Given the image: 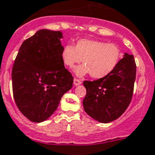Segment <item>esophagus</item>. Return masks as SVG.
<instances>
[{"mask_svg":"<svg viewBox=\"0 0 155 155\" xmlns=\"http://www.w3.org/2000/svg\"><path fill=\"white\" fill-rule=\"evenodd\" d=\"M81 83H82L81 82V80H79V79H77V78H75V79H74V85H75V86L80 85Z\"/></svg>","mask_w":155,"mask_h":155,"instance_id":"esophagus-1","label":"esophagus"}]
</instances>
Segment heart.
Wrapping results in <instances>:
<instances>
[{"instance_id": "obj_1", "label": "heart", "mask_w": 155, "mask_h": 155, "mask_svg": "<svg viewBox=\"0 0 155 155\" xmlns=\"http://www.w3.org/2000/svg\"><path fill=\"white\" fill-rule=\"evenodd\" d=\"M121 51L113 43L95 39H80L75 46H64L61 58L67 67L72 68L80 62L84 64L75 69L78 76L91 73V76L101 79L115 70L121 58Z\"/></svg>"}]
</instances>
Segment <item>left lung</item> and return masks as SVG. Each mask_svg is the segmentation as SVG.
I'll use <instances>...</instances> for the list:
<instances>
[{"label":"left lung","instance_id":"1","mask_svg":"<svg viewBox=\"0 0 155 155\" xmlns=\"http://www.w3.org/2000/svg\"><path fill=\"white\" fill-rule=\"evenodd\" d=\"M136 79V63L125 53L108 75L84 81L87 92L83 101L84 111L97 121L108 123L122 115L132 100Z\"/></svg>","mask_w":155,"mask_h":155}]
</instances>
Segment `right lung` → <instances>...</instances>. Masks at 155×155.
<instances>
[{"instance_id": "obj_1", "label": "right lung", "mask_w": 155, "mask_h": 155, "mask_svg": "<svg viewBox=\"0 0 155 155\" xmlns=\"http://www.w3.org/2000/svg\"><path fill=\"white\" fill-rule=\"evenodd\" d=\"M60 31L41 30L21 46L12 69L13 98L20 112L42 122L57 109L71 88L73 76L64 67Z\"/></svg>"}]
</instances>
